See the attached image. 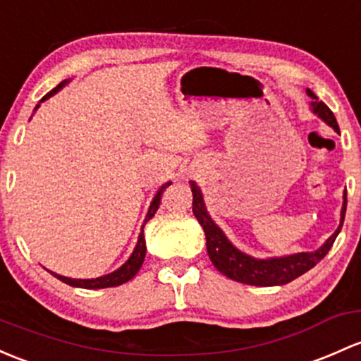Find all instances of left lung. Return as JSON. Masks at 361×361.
I'll return each mask as SVG.
<instances>
[{"label":"left lung","instance_id":"8db88e82","mask_svg":"<svg viewBox=\"0 0 361 361\" xmlns=\"http://www.w3.org/2000/svg\"><path fill=\"white\" fill-rule=\"evenodd\" d=\"M306 93H308V97L311 98L313 112L317 114L318 117H322L329 126H332L334 130L339 133L336 116H334L331 109H329L324 102L318 100V97L311 90H306ZM190 187L193 193V214H195V218L199 219L204 231H206L207 254H209V259L212 261V264L216 267V270L221 271L225 276H228L231 280H237V282L240 283H247V286H283V283H289L294 279H298V276H301L302 273L311 270L318 261H322L327 256L334 240H336L341 228H343L344 214H346L348 199L346 192H344V202L343 209H341L339 228L334 231L332 237L329 238L320 249L314 250V252H299L286 257H273V259H254V257L240 252V250L235 249L233 245L230 244L228 238L225 237V233L216 226V223L212 221L211 216L207 214L202 193H200V188L197 187L195 181H190Z\"/></svg>","mask_w":361,"mask_h":361}]
</instances>
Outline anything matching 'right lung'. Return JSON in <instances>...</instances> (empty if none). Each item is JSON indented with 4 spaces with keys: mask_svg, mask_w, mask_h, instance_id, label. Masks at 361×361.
Masks as SVG:
<instances>
[{
    "mask_svg": "<svg viewBox=\"0 0 361 361\" xmlns=\"http://www.w3.org/2000/svg\"><path fill=\"white\" fill-rule=\"evenodd\" d=\"M67 82H69V81L60 82L56 88H53L50 91V93L44 94L43 100H47V98L53 97V94H55L56 91L62 90V86H66ZM43 100H41V102H43ZM37 107H39V105H37ZM169 185H171V181H168V183L162 185V187L159 188L157 195L154 197V200H152V204H150V209H149V214H147V218H145V223L149 221V219L155 214V212H157L159 204H161V195L164 193L166 187H169ZM143 226H145V225H143ZM145 250H147L145 237H143V228H142V233H140V237H138V244H136L135 250H133L131 257L126 261V263L123 264V267L119 268V270L109 273V275H105V276H98V279H91V280L67 279V276L56 275V273H53V275H55L59 280H62L63 283H69V286H72V287H81V289H105V287H117V286H121V283H126L128 280H131L133 276L138 273V270L142 268V264H143V259H145Z\"/></svg>",
    "mask_w": 361,
    "mask_h": 361,
    "instance_id": "add662e5",
    "label": "right lung"
}]
</instances>
